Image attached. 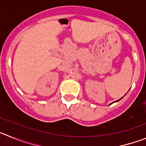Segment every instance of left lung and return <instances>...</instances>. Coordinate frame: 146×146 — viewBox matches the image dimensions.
<instances>
[{
  "mask_svg": "<svg viewBox=\"0 0 146 146\" xmlns=\"http://www.w3.org/2000/svg\"><path fill=\"white\" fill-rule=\"evenodd\" d=\"M120 99H119V100H120ZM119 100H118V101H116V102H118V101H119Z\"/></svg>",
  "mask_w": 146,
  "mask_h": 146,
  "instance_id": "left-lung-1",
  "label": "left lung"
}]
</instances>
